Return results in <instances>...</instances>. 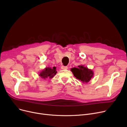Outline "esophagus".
<instances>
[{
    "instance_id": "obj_1",
    "label": "esophagus",
    "mask_w": 127,
    "mask_h": 127,
    "mask_svg": "<svg viewBox=\"0 0 127 127\" xmlns=\"http://www.w3.org/2000/svg\"><path fill=\"white\" fill-rule=\"evenodd\" d=\"M61 68H62V69H68V67H67V66H61Z\"/></svg>"
}]
</instances>
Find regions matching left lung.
Wrapping results in <instances>:
<instances>
[{"instance_id":"left-lung-1","label":"left lung","mask_w":127,"mask_h":127,"mask_svg":"<svg viewBox=\"0 0 127 127\" xmlns=\"http://www.w3.org/2000/svg\"><path fill=\"white\" fill-rule=\"evenodd\" d=\"M78 67V68L74 67L71 69L74 76L83 83L89 82L94 75L93 70L83 65H79Z\"/></svg>"}]
</instances>
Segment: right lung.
<instances>
[{
	"label": "right lung",
	"mask_w": 127,
	"mask_h": 127,
	"mask_svg": "<svg viewBox=\"0 0 127 127\" xmlns=\"http://www.w3.org/2000/svg\"><path fill=\"white\" fill-rule=\"evenodd\" d=\"M56 67H53L52 68L49 67H46L39 73V76H40L44 79H45L47 78H51L56 74L57 71H56Z\"/></svg>",
	"instance_id": "1"
}]
</instances>
